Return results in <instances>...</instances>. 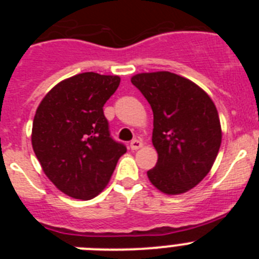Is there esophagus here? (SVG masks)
<instances>
[{"label": "esophagus", "mask_w": 259, "mask_h": 259, "mask_svg": "<svg viewBox=\"0 0 259 259\" xmlns=\"http://www.w3.org/2000/svg\"><path fill=\"white\" fill-rule=\"evenodd\" d=\"M130 146H131V149H132V150L140 149L141 146H143V141H141V140H137V139H136V140H132V141H131V145H130Z\"/></svg>", "instance_id": "esophagus-1"}]
</instances>
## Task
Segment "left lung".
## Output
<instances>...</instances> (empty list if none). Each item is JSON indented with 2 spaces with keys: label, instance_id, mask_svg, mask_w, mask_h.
Masks as SVG:
<instances>
[{
  "label": "left lung",
  "instance_id": "obj_1",
  "mask_svg": "<svg viewBox=\"0 0 259 259\" xmlns=\"http://www.w3.org/2000/svg\"><path fill=\"white\" fill-rule=\"evenodd\" d=\"M132 84L153 110V145L157 164L148 171L166 194L188 192L211 170L222 143L219 115L205 91L168 71L132 76Z\"/></svg>",
  "mask_w": 259,
  "mask_h": 259
}]
</instances>
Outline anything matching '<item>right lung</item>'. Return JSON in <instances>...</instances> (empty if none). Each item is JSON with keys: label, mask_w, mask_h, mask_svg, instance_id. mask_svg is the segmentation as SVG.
<instances>
[{"label": "right lung", "mask_w": 259, "mask_h": 259, "mask_svg": "<svg viewBox=\"0 0 259 259\" xmlns=\"http://www.w3.org/2000/svg\"><path fill=\"white\" fill-rule=\"evenodd\" d=\"M119 83L115 75H75L49 91L36 110L33 152L50 182L70 197H96L127 152L110 135L102 109Z\"/></svg>", "instance_id": "add662e5"}]
</instances>
